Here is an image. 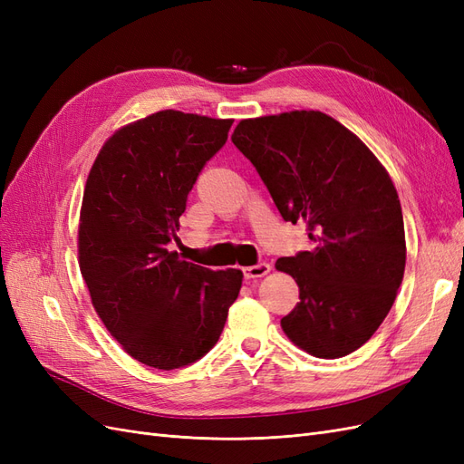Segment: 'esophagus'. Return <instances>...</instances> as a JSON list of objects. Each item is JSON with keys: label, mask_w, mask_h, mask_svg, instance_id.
Listing matches in <instances>:
<instances>
[{"label": "esophagus", "mask_w": 464, "mask_h": 464, "mask_svg": "<svg viewBox=\"0 0 464 464\" xmlns=\"http://www.w3.org/2000/svg\"><path fill=\"white\" fill-rule=\"evenodd\" d=\"M242 271H244V276H246L247 280H251V278H261V276H265V275H269L271 265H269V263H259V265L244 266Z\"/></svg>", "instance_id": "34e87169"}]
</instances>
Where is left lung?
Segmentation results:
<instances>
[{
	"mask_svg": "<svg viewBox=\"0 0 464 464\" xmlns=\"http://www.w3.org/2000/svg\"><path fill=\"white\" fill-rule=\"evenodd\" d=\"M232 143L256 166L278 213L304 222L312 240L310 251L275 263L300 288L280 327L315 358L354 353L387 317L404 275L402 210L385 166L319 110L242 120Z\"/></svg>",
	"mask_w": 464,
	"mask_h": 464,
	"instance_id": "8db88e82",
	"label": "left lung"
}]
</instances>
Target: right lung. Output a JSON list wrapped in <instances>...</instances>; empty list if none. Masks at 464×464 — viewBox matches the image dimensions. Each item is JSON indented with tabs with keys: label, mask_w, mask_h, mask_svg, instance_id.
Masks as SVG:
<instances>
[{
	"label": "right lung",
	"mask_w": 464,
	"mask_h": 464,
	"mask_svg": "<svg viewBox=\"0 0 464 464\" xmlns=\"http://www.w3.org/2000/svg\"><path fill=\"white\" fill-rule=\"evenodd\" d=\"M234 120L160 110L98 150L79 215V269L94 312L131 358L176 370L218 341L242 271H210L168 249L203 166Z\"/></svg>",
	"instance_id": "right-lung-1"
}]
</instances>
